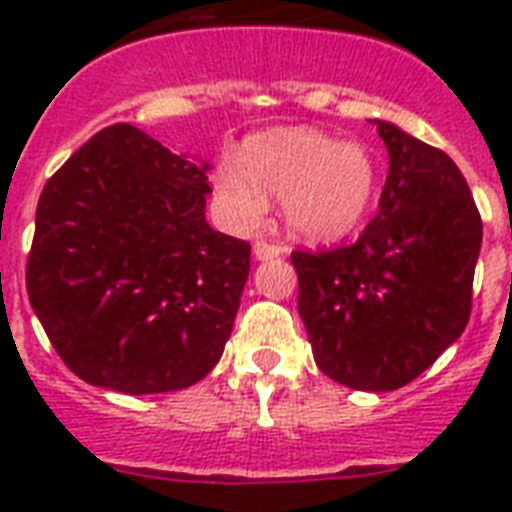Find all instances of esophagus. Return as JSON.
<instances>
[{"label": "esophagus", "mask_w": 512, "mask_h": 512, "mask_svg": "<svg viewBox=\"0 0 512 512\" xmlns=\"http://www.w3.org/2000/svg\"><path fill=\"white\" fill-rule=\"evenodd\" d=\"M287 249L276 244V241H255V257L257 260H273V257L284 255Z\"/></svg>", "instance_id": "1"}]
</instances>
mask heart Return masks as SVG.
<instances>
[{
    "instance_id": "heart-1",
    "label": "heart",
    "mask_w": 512,
    "mask_h": 512,
    "mask_svg": "<svg viewBox=\"0 0 512 512\" xmlns=\"http://www.w3.org/2000/svg\"><path fill=\"white\" fill-rule=\"evenodd\" d=\"M244 166L223 164L217 196L241 225L260 223L268 196L284 199L289 231L337 241L364 223L377 196V164L361 143H337L313 130H273L247 143Z\"/></svg>"
}]
</instances>
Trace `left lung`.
Instances as JSON below:
<instances>
[{"label": "left lung", "mask_w": 512, "mask_h": 512, "mask_svg": "<svg viewBox=\"0 0 512 512\" xmlns=\"http://www.w3.org/2000/svg\"><path fill=\"white\" fill-rule=\"evenodd\" d=\"M380 212L356 244L292 252L297 311L321 372L353 390L404 388L465 332L481 215L457 164L390 122Z\"/></svg>", "instance_id": "1"}]
</instances>
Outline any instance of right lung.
I'll return each instance as SVG.
<instances>
[{
	"mask_svg": "<svg viewBox=\"0 0 512 512\" xmlns=\"http://www.w3.org/2000/svg\"><path fill=\"white\" fill-rule=\"evenodd\" d=\"M209 191L207 164L132 124L92 135L47 180L26 289L76 377L146 396L220 361L252 249L209 228Z\"/></svg>",
	"mask_w": 512,
	"mask_h": 512,
	"instance_id": "obj_1",
	"label": "right lung"
}]
</instances>
